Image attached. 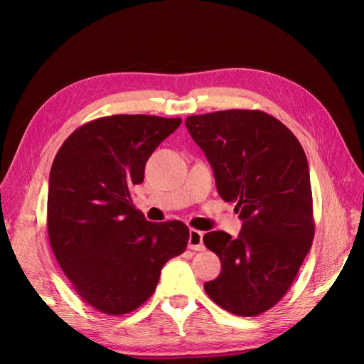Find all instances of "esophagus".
<instances>
[{
    "instance_id": "34e87169",
    "label": "esophagus",
    "mask_w": 364,
    "mask_h": 364,
    "mask_svg": "<svg viewBox=\"0 0 364 364\" xmlns=\"http://www.w3.org/2000/svg\"><path fill=\"white\" fill-rule=\"evenodd\" d=\"M188 247L191 250H203V232L197 229H190V238H188Z\"/></svg>"
}]
</instances>
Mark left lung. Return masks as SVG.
<instances>
[{
    "label": "left lung",
    "mask_w": 364,
    "mask_h": 364,
    "mask_svg": "<svg viewBox=\"0 0 364 364\" xmlns=\"http://www.w3.org/2000/svg\"><path fill=\"white\" fill-rule=\"evenodd\" d=\"M186 129L214 170L217 191L243 220L237 238L203 237L222 272L203 289L223 310L252 317L289 291L314 238L305 151L279 119L250 109L190 115Z\"/></svg>",
    "instance_id": "1"
}]
</instances>
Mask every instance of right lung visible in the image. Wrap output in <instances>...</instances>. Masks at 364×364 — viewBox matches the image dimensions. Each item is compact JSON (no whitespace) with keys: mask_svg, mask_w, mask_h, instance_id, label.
<instances>
[{"mask_svg":"<svg viewBox=\"0 0 364 364\" xmlns=\"http://www.w3.org/2000/svg\"><path fill=\"white\" fill-rule=\"evenodd\" d=\"M182 123L156 115H111L65 139L50 171L48 238L74 291L97 311L121 316L156 290L161 269L188 245L179 220L147 222L132 203L147 159Z\"/></svg>","mask_w":364,"mask_h":364,"instance_id":"right-lung-1","label":"right lung"}]
</instances>
